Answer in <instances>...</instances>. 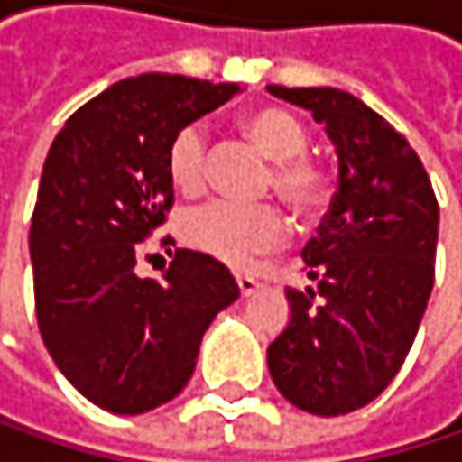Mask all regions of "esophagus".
Listing matches in <instances>:
<instances>
[{
	"label": "esophagus",
	"mask_w": 462,
	"mask_h": 462,
	"mask_svg": "<svg viewBox=\"0 0 462 462\" xmlns=\"http://www.w3.org/2000/svg\"><path fill=\"white\" fill-rule=\"evenodd\" d=\"M236 288H239V296H251V293H256L259 291V282L254 279V276H236Z\"/></svg>",
	"instance_id": "esophagus-1"
}]
</instances>
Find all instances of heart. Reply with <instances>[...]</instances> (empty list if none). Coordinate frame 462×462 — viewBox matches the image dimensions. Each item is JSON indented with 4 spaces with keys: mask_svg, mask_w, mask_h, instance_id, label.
<instances>
[{
    "mask_svg": "<svg viewBox=\"0 0 462 462\" xmlns=\"http://www.w3.org/2000/svg\"><path fill=\"white\" fill-rule=\"evenodd\" d=\"M248 141L273 161L271 186L296 214H310L321 206L328 194V180L321 169L308 161V132L296 115L279 106H259L243 118ZM169 180L177 191L194 194L206 186L208 171V143L200 124H189L174 134L166 152ZM180 234L186 245L200 251L228 268H248L256 254L273 251L285 223L271 206H236L228 200H211L191 208Z\"/></svg>",
    "mask_w": 462,
    "mask_h": 462,
    "instance_id": "heart-1",
    "label": "heart"
}]
</instances>
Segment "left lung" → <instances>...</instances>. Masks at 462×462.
Returning <instances> with one entry per match:
<instances>
[{"label":"left lung","instance_id":"1","mask_svg":"<svg viewBox=\"0 0 462 462\" xmlns=\"http://www.w3.org/2000/svg\"><path fill=\"white\" fill-rule=\"evenodd\" d=\"M313 112L338 157V191L301 251L316 291L288 288V328L268 344L276 390L333 418L375 401L418 336L435 285L438 200L410 141L333 87H268ZM319 301H315V296Z\"/></svg>","mask_w":462,"mask_h":462}]
</instances>
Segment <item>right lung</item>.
Wrapping results in <instances>:
<instances>
[{
    "label": "right lung",
    "instance_id": "obj_1",
    "mask_svg": "<svg viewBox=\"0 0 462 462\" xmlns=\"http://www.w3.org/2000/svg\"><path fill=\"white\" fill-rule=\"evenodd\" d=\"M236 92L143 72L69 115L47 152L30 226L36 319L64 378L106 412L143 415L180 395L203 333L239 296L200 251L177 248L163 282L134 273L138 243L174 200L171 138Z\"/></svg>",
    "mask_w": 462,
    "mask_h": 462
}]
</instances>
